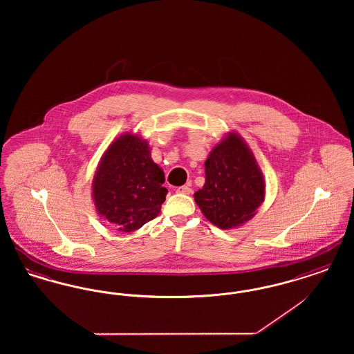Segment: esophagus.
Listing matches in <instances>:
<instances>
[{
    "label": "esophagus",
    "mask_w": 354,
    "mask_h": 354,
    "mask_svg": "<svg viewBox=\"0 0 354 354\" xmlns=\"http://www.w3.org/2000/svg\"><path fill=\"white\" fill-rule=\"evenodd\" d=\"M178 194H183V195H189L191 194V188L188 185H180L176 188Z\"/></svg>",
    "instance_id": "esophagus-1"
}]
</instances>
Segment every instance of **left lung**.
<instances>
[{
  "label": "left lung",
  "mask_w": 354,
  "mask_h": 354,
  "mask_svg": "<svg viewBox=\"0 0 354 354\" xmlns=\"http://www.w3.org/2000/svg\"><path fill=\"white\" fill-rule=\"evenodd\" d=\"M205 183L194 194L203 215L221 230L243 225L264 202L266 182L243 138L228 133L209 152Z\"/></svg>",
  "instance_id": "8db88e82"
}]
</instances>
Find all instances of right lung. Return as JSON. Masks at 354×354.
Masks as SVG:
<instances>
[{
  "label": "right lung",
  "mask_w": 354,
  "mask_h": 354,
  "mask_svg": "<svg viewBox=\"0 0 354 354\" xmlns=\"http://www.w3.org/2000/svg\"><path fill=\"white\" fill-rule=\"evenodd\" d=\"M165 172L151 159L146 139L120 135L102 155L93 180L98 215L120 232H133L155 219L166 201Z\"/></svg>",
  "instance_id": "1"
}]
</instances>
